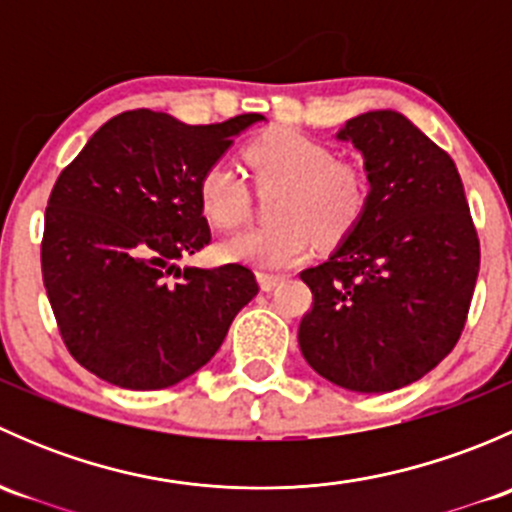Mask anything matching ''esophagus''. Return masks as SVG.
<instances>
[{
    "label": "esophagus",
    "instance_id": "1",
    "mask_svg": "<svg viewBox=\"0 0 512 512\" xmlns=\"http://www.w3.org/2000/svg\"><path fill=\"white\" fill-rule=\"evenodd\" d=\"M282 280H285V275H277V272H257V282H260V287L265 289V292L275 289Z\"/></svg>",
    "mask_w": 512,
    "mask_h": 512
}]
</instances>
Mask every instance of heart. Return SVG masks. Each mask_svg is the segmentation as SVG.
<instances>
[{"mask_svg":"<svg viewBox=\"0 0 512 512\" xmlns=\"http://www.w3.org/2000/svg\"><path fill=\"white\" fill-rule=\"evenodd\" d=\"M245 160L260 185H282L275 200L277 223L227 237L223 255L242 265L275 270L302 262L314 237L337 245L364 218L369 175L359 163L334 158L327 143L292 128H272L245 146ZM198 203L218 227H237L250 213V188L227 160H215L198 180Z\"/></svg>","mask_w":512,"mask_h":512,"instance_id":"b5f03b06","label":"heart"}]
</instances>
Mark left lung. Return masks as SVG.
<instances>
[{
    "mask_svg": "<svg viewBox=\"0 0 512 512\" xmlns=\"http://www.w3.org/2000/svg\"><path fill=\"white\" fill-rule=\"evenodd\" d=\"M337 138L364 156L369 205L334 255L299 275L312 309L297 339L319 376L384 394L414 384L456 347L480 242L456 163L409 118L361 113Z\"/></svg>",
    "mask_w": 512,
    "mask_h": 512,
    "instance_id": "obj_1",
    "label": "left lung"
}]
</instances>
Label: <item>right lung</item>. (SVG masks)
Here are the masks:
<instances>
[{
	"label": "right lung",
	"instance_id": "right-lung-1",
	"mask_svg": "<svg viewBox=\"0 0 512 512\" xmlns=\"http://www.w3.org/2000/svg\"><path fill=\"white\" fill-rule=\"evenodd\" d=\"M260 113L188 126L136 108L113 116L56 178L41 275L61 339L98 379L168 389L208 364L260 292L245 265L178 260L210 242L198 180Z\"/></svg>",
	"mask_w": 512,
	"mask_h": 512
}]
</instances>
